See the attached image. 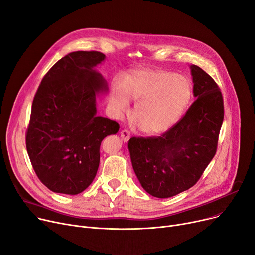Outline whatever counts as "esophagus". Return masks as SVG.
Segmentation results:
<instances>
[{"label":"esophagus","instance_id":"34e87169","mask_svg":"<svg viewBox=\"0 0 255 255\" xmlns=\"http://www.w3.org/2000/svg\"><path fill=\"white\" fill-rule=\"evenodd\" d=\"M121 137H122V140L124 142H128L129 140V138H130V133H129L128 130L124 129V130L121 131Z\"/></svg>","mask_w":255,"mask_h":255}]
</instances>
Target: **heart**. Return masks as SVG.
I'll list each match as a JSON object with an SVG mask.
<instances>
[{"label":"heart","instance_id":"b5f03b06","mask_svg":"<svg viewBox=\"0 0 255 255\" xmlns=\"http://www.w3.org/2000/svg\"><path fill=\"white\" fill-rule=\"evenodd\" d=\"M192 85L184 75L156 69H136L127 73L122 83H113L110 104L113 112L124 114L129 100L137 101L132 115L139 129L148 134L168 130L190 103Z\"/></svg>","mask_w":255,"mask_h":255}]
</instances>
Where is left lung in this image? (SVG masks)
I'll list each match as a JSON object with an SVG mask.
<instances>
[{
	"label": "left lung",
	"mask_w": 255,
	"mask_h": 255,
	"mask_svg": "<svg viewBox=\"0 0 255 255\" xmlns=\"http://www.w3.org/2000/svg\"><path fill=\"white\" fill-rule=\"evenodd\" d=\"M190 72L196 101L185 115L161 137L128 141L134 174L155 198H171L192 187L216 153L224 115L222 95L200 67L191 65Z\"/></svg>",
	"instance_id": "1"
}]
</instances>
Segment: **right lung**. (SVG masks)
I'll list each match as a JSON object with an SVG mask.
<instances>
[{
	"mask_svg": "<svg viewBox=\"0 0 255 255\" xmlns=\"http://www.w3.org/2000/svg\"><path fill=\"white\" fill-rule=\"evenodd\" d=\"M99 51L67 54L47 72L35 95L26 150L40 181L53 192L78 194L92 184L104 138L119 125L97 115V97L108 85L96 67Z\"/></svg>",
	"mask_w": 255,
	"mask_h": 255,
	"instance_id": "obj_1",
	"label": "right lung"
}]
</instances>
